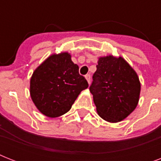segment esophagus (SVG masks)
<instances>
[{
	"label": "esophagus",
	"mask_w": 161,
	"mask_h": 161,
	"mask_svg": "<svg viewBox=\"0 0 161 161\" xmlns=\"http://www.w3.org/2000/svg\"><path fill=\"white\" fill-rule=\"evenodd\" d=\"M85 78L87 79V81H88V83H90V81H91V75H90V74H87V75H85Z\"/></svg>",
	"instance_id": "1"
}]
</instances>
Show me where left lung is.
<instances>
[{"mask_svg":"<svg viewBox=\"0 0 161 161\" xmlns=\"http://www.w3.org/2000/svg\"><path fill=\"white\" fill-rule=\"evenodd\" d=\"M89 90L97 112L108 122L125 119L139 102L140 83L135 70L122 58H100Z\"/></svg>","mask_w":161,"mask_h":161,"instance_id":"8db88e82","label":"left lung"}]
</instances>
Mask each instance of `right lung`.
Masks as SVG:
<instances>
[{"label": "right lung", "instance_id": "add662e5", "mask_svg": "<svg viewBox=\"0 0 161 161\" xmlns=\"http://www.w3.org/2000/svg\"><path fill=\"white\" fill-rule=\"evenodd\" d=\"M88 81L68 53L53 55L34 71L30 83L31 99L39 111L56 118L69 111Z\"/></svg>", "mask_w": 161, "mask_h": 161}]
</instances>
